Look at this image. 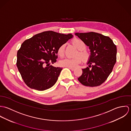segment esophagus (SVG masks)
Instances as JSON below:
<instances>
[{"instance_id":"obj_1","label":"esophagus","mask_w":131,"mask_h":131,"mask_svg":"<svg viewBox=\"0 0 131 131\" xmlns=\"http://www.w3.org/2000/svg\"><path fill=\"white\" fill-rule=\"evenodd\" d=\"M69 68V69H70V70H71V71H74L75 70L74 68Z\"/></svg>"}]
</instances>
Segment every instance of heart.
<instances>
[{"mask_svg": "<svg viewBox=\"0 0 131 131\" xmlns=\"http://www.w3.org/2000/svg\"><path fill=\"white\" fill-rule=\"evenodd\" d=\"M72 43L79 50L77 56H79L81 58L77 57L75 58H64L61 60L59 62V64L61 66L70 68H75L81 62L82 59L84 62H87L91 57V53L87 50H85L87 46L84 41L79 39H75L73 40ZM64 44H63L59 47L57 51V54L60 57L63 56L64 53Z\"/></svg>", "mask_w": 131, "mask_h": 131, "instance_id": "1", "label": "heart"}]
</instances>
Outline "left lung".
Masks as SVG:
<instances>
[{
	"mask_svg": "<svg viewBox=\"0 0 131 131\" xmlns=\"http://www.w3.org/2000/svg\"><path fill=\"white\" fill-rule=\"evenodd\" d=\"M75 35L89 47L91 54L87 63L89 67L82 69L83 73L78 79L84 86H100L111 74L116 62V45L109 37L97 33H76Z\"/></svg>",
	"mask_w": 131,
	"mask_h": 131,
	"instance_id": "1",
	"label": "left lung"
}]
</instances>
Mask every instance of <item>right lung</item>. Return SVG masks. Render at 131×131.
Returning <instances> with one entry per match:
<instances>
[{
	"label": "right lung",
	"mask_w": 131,
	"mask_h": 131,
	"mask_svg": "<svg viewBox=\"0 0 131 131\" xmlns=\"http://www.w3.org/2000/svg\"><path fill=\"white\" fill-rule=\"evenodd\" d=\"M73 36L51 31L39 33L25 40L17 52V66L30 88L43 91L52 87L62 70L50 65L57 58V51Z\"/></svg>",
	"instance_id": "obj_1"
}]
</instances>
